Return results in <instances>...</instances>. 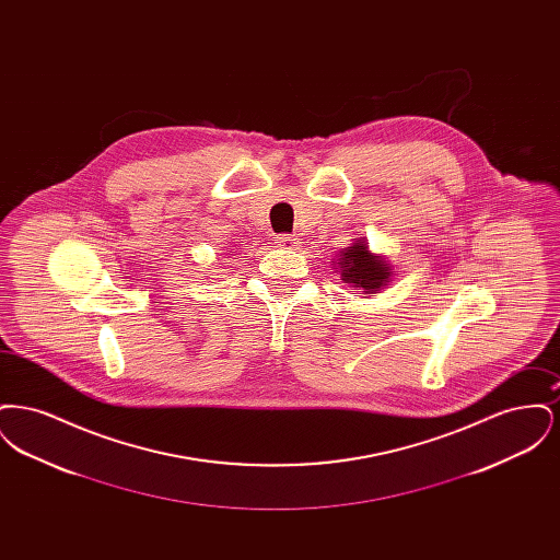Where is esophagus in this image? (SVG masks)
Listing matches in <instances>:
<instances>
[{
	"mask_svg": "<svg viewBox=\"0 0 560 560\" xmlns=\"http://www.w3.org/2000/svg\"><path fill=\"white\" fill-rule=\"evenodd\" d=\"M275 243L279 245V247H285V249H292L298 245V240L293 237V235H279V237H275Z\"/></svg>",
	"mask_w": 560,
	"mask_h": 560,
	"instance_id": "1",
	"label": "esophagus"
}]
</instances>
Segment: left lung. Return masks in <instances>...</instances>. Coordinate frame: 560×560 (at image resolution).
<instances>
[{"label":"left lung","instance_id":"obj_1","mask_svg":"<svg viewBox=\"0 0 560 560\" xmlns=\"http://www.w3.org/2000/svg\"><path fill=\"white\" fill-rule=\"evenodd\" d=\"M336 272L350 288L363 293V298L380 293L393 281L395 268L380 254H373L365 237H359L345 247L334 260Z\"/></svg>","mask_w":560,"mask_h":560}]
</instances>
